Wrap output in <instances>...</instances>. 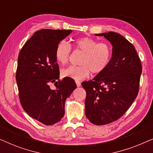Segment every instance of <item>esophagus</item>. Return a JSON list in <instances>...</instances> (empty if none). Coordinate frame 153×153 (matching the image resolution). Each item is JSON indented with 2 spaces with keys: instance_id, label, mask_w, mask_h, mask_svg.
Instances as JSON below:
<instances>
[{
  "instance_id": "34e87169",
  "label": "esophagus",
  "mask_w": 153,
  "mask_h": 153,
  "mask_svg": "<svg viewBox=\"0 0 153 153\" xmlns=\"http://www.w3.org/2000/svg\"><path fill=\"white\" fill-rule=\"evenodd\" d=\"M76 84L77 85V87H80L81 86V82L79 81H76Z\"/></svg>"
}]
</instances>
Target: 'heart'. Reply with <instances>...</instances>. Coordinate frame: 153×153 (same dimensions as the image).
Wrapping results in <instances>:
<instances>
[{
    "label": "heart",
    "instance_id": "b5f03b06",
    "mask_svg": "<svg viewBox=\"0 0 153 153\" xmlns=\"http://www.w3.org/2000/svg\"><path fill=\"white\" fill-rule=\"evenodd\" d=\"M74 49L83 53L80 66H70L62 71L64 77L76 81L82 80L89 76L91 72L100 74L104 72L109 65L112 57V48L107 42H98L88 37H81L74 43ZM71 46L65 41H61L56 46L55 58L58 63L65 65L70 60Z\"/></svg>",
    "mask_w": 153,
    "mask_h": 153
}]
</instances>
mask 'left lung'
Returning a JSON list of instances; mask_svg holds the SVG:
<instances>
[{"label":"left lung","mask_w":153,"mask_h":153,"mask_svg":"<svg viewBox=\"0 0 153 153\" xmlns=\"http://www.w3.org/2000/svg\"><path fill=\"white\" fill-rule=\"evenodd\" d=\"M112 45V57L107 68L93 80L84 81L86 91L85 113L94 125L111 123L120 118L139 93L142 72L135 48L124 37L114 32L95 34Z\"/></svg>","instance_id":"obj_1"}]
</instances>
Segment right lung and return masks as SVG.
Returning <instances> with one entry per match:
<instances>
[{
	"label": "right lung",
	"instance_id": "right-lung-1",
	"mask_svg": "<svg viewBox=\"0 0 153 153\" xmlns=\"http://www.w3.org/2000/svg\"><path fill=\"white\" fill-rule=\"evenodd\" d=\"M71 33L42 29L26 42L19 54L16 80L21 104L31 118L46 125L61 120L65 100L76 88L72 79L59 80L55 58L56 46ZM51 82L59 84L56 89L50 88Z\"/></svg>",
	"mask_w": 153,
	"mask_h": 153
}]
</instances>
